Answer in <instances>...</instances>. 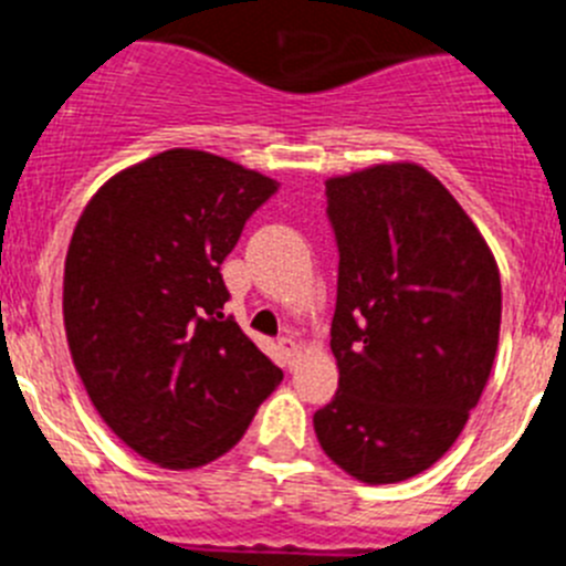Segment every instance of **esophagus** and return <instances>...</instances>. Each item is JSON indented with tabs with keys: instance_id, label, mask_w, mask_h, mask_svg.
I'll use <instances>...</instances> for the list:
<instances>
[{
	"instance_id": "obj_1",
	"label": "esophagus",
	"mask_w": 566,
	"mask_h": 566,
	"mask_svg": "<svg viewBox=\"0 0 566 566\" xmlns=\"http://www.w3.org/2000/svg\"><path fill=\"white\" fill-rule=\"evenodd\" d=\"M279 353H282L284 364L290 366L295 360V355H298V340L290 338V335H282V338H279Z\"/></svg>"
}]
</instances>
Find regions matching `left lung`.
I'll list each match as a JSON object with an SVG mask.
<instances>
[{
	"instance_id": "1",
	"label": "left lung",
	"mask_w": 566,
	"mask_h": 566,
	"mask_svg": "<svg viewBox=\"0 0 566 566\" xmlns=\"http://www.w3.org/2000/svg\"><path fill=\"white\" fill-rule=\"evenodd\" d=\"M327 217L338 391L313 415L315 437L355 480L403 482L454 446L480 403L502 321L496 259L415 163L327 180Z\"/></svg>"
}]
</instances>
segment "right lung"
<instances>
[{
  "mask_svg": "<svg viewBox=\"0 0 566 566\" xmlns=\"http://www.w3.org/2000/svg\"><path fill=\"white\" fill-rule=\"evenodd\" d=\"M279 182L169 149L86 202L64 262V329L84 389L132 451L200 468L231 451L282 369L222 313L220 264Z\"/></svg>",
  "mask_w": 566,
  "mask_h": 566,
  "instance_id": "right-lung-1",
  "label": "right lung"
}]
</instances>
